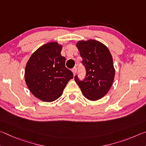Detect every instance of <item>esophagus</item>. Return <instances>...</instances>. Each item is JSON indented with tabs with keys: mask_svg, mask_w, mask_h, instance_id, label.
I'll return each mask as SVG.
<instances>
[{
	"mask_svg": "<svg viewBox=\"0 0 146 146\" xmlns=\"http://www.w3.org/2000/svg\"><path fill=\"white\" fill-rule=\"evenodd\" d=\"M72 71L74 75H75L76 74V72H77V68L74 67L72 69Z\"/></svg>",
	"mask_w": 146,
	"mask_h": 146,
	"instance_id": "obj_1",
	"label": "esophagus"
}]
</instances>
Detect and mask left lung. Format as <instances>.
I'll return each mask as SVG.
<instances>
[{
	"mask_svg": "<svg viewBox=\"0 0 146 146\" xmlns=\"http://www.w3.org/2000/svg\"><path fill=\"white\" fill-rule=\"evenodd\" d=\"M77 47L83 58L86 76L83 80H80L76 75L74 80L86 98L97 101L108 93L113 83V58L106 46L98 41H80L77 43Z\"/></svg>",
	"mask_w": 146,
	"mask_h": 146,
	"instance_id": "8db88e82",
	"label": "left lung"
}]
</instances>
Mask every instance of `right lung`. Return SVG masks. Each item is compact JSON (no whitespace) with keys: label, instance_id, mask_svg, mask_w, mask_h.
<instances>
[{"label":"right lung","instance_id":"1","mask_svg":"<svg viewBox=\"0 0 146 146\" xmlns=\"http://www.w3.org/2000/svg\"><path fill=\"white\" fill-rule=\"evenodd\" d=\"M62 46L57 42L42 45L28 60L25 80L36 98L51 102L61 96L66 84L74 78L72 72L65 66V58L61 55Z\"/></svg>","mask_w":146,"mask_h":146}]
</instances>
